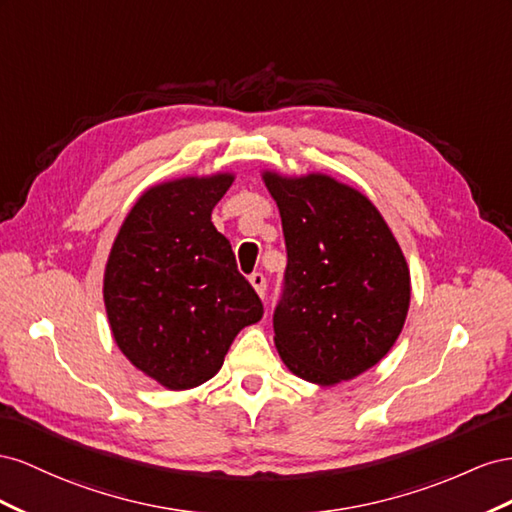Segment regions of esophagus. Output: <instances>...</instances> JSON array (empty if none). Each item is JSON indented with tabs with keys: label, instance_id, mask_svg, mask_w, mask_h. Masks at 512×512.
<instances>
[{
	"label": "esophagus",
	"instance_id": "1",
	"mask_svg": "<svg viewBox=\"0 0 512 512\" xmlns=\"http://www.w3.org/2000/svg\"><path fill=\"white\" fill-rule=\"evenodd\" d=\"M248 281H251V285L255 287V291H257V294L261 296V298H264L266 296V276L264 274H261V272H253L251 276H248Z\"/></svg>",
	"mask_w": 512,
	"mask_h": 512
}]
</instances>
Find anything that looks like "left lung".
Returning a JSON list of instances; mask_svg holds the SVG:
<instances>
[{"label": "left lung", "instance_id": "8db88e82", "mask_svg": "<svg viewBox=\"0 0 512 512\" xmlns=\"http://www.w3.org/2000/svg\"><path fill=\"white\" fill-rule=\"evenodd\" d=\"M261 178L279 206L287 246L272 319L279 356L319 386L354 379L403 330L412 287L401 246L367 197L326 173Z\"/></svg>", "mask_w": 512, "mask_h": 512}]
</instances>
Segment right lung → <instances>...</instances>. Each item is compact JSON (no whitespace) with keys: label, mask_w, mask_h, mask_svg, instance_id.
Instances as JSON below:
<instances>
[{"label":"right lung","mask_w":512,"mask_h":512,"mask_svg":"<svg viewBox=\"0 0 512 512\" xmlns=\"http://www.w3.org/2000/svg\"><path fill=\"white\" fill-rule=\"evenodd\" d=\"M231 182L233 173H214L148 188L107 259L102 296L113 339L169 390L208 382L236 334L264 315L229 240L212 225Z\"/></svg>","instance_id":"right-lung-1"}]
</instances>
